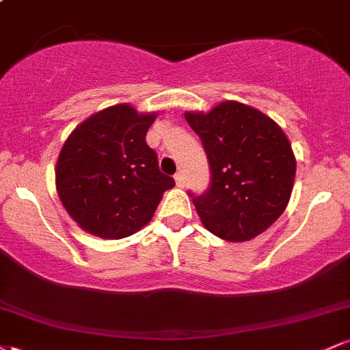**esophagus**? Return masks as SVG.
<instances>
[{"label":"esophagus","mask_w":350,"mask_h":350,"mask_svg":"<svg viewBox=\"0 0 350 350\" xmlns=\"http://www.w3.org/2000/svg\"><path fill=\"white\" fill-rule=\"evenodd\" d=\"M174 179H176V184H178L179 187H183L184 184H186V180H184V174H183V172H176Z\"/></svg>","instance_id":"1"}]
</instances>
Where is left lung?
<instances>
[{
	"mask_svg": "<svg viewBox=\"0 0 350 350\" xmlns=\"http://www.w3.org/2000/svg\"><path fill=\"white\" fill-rule=\"evenodd\" d=\"M184 116L212 171L206 194L192 199L200 222L227 242L255 239L290 202L296 174L290 139L270 116L234 100Z\"/></svg>",
	"mask_w": 350,
	"mask_h": 350,
	"instance_id": "obj_1",
	"label": "left lung"
}]
</instances>
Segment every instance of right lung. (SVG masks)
I'll use <instances>...</instances> for the list:
<instances>
[{
  "instance_id": "1",
  "label": "right lung",
  "mask_w": 350,
  "mask_h": 350,
  "mask_svg": "<svg viewBox=\"0 0 350 350\" xmlns=\"http://www.w3.org/2000/svg\"><path fill=\"white\" fill-rule=\"evenodd\" d=\"M158 111L120 103L77 124L59 152L55 187L77 226L100 239L136 234L174 179L163 174L146 133Z\"/></svg>"
}]
</instances>
